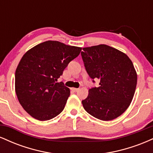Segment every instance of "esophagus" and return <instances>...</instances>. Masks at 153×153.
I'll use <instances>...</instances> for the list:
<instances>
[{
  "label": "esophagus",
  "instance_id": "obj_1",
  "mask_svg": "<svg viewBox=\"0 0 153 153\" xmlns=\"http://www.w3.org/2000/svg\"><path fill=\"white\" fill-rule=\"evenodd\" d=\"M72 90L74 91V92H77V91H78V88H72Z\"/></svg>",
  "mask_w": 153,
  "mask_h": 153
}]
</instances>
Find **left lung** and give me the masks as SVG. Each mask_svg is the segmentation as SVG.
<instances>
[{"label": "left lung", "mask_w": 153, "mask_h": 153, "mask_svg": "<svg viewBox=\"0 0 153 153\" xmlns=\"http://www.w3.org/2000/svg\"><path fill=\"white\" fill-rule=\"evenodd\" d=\"M81 57L85 71L99 86L91 88L82 100L89 114L103 121L122 115L132 101L137 75L133 63L126 54L106 45L82 48Z\"/></svg>", "instance_id": "left-lung-1"}]
</instances>
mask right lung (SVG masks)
<instances>
[{
    "mask_svg": "<svg viewBox=\"0 0 153 153\" xmlns=\"http://www.w3.org/2000/svg\"><path fill=\"white\" fill-rule=\"evenodd\" d=\"M81 50L57 41H47L24 54L16 70L15 89L19 103L29 114L46 121L62 111L71 91L57 80Z\"/></svg>",
    "mask_w": 153,
    "mask_h": 153,
    "instance_id": "add662e5",
    "label": "right lung"
}]
</instances>
